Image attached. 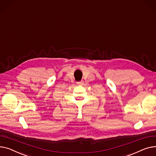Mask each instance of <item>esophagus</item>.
Returning <instances> with one entry per match:
<instances>
[{
  "label": "esophagus",
  "mask_w": 156,
  "mask_h": 156,
  "mask_svg": "<svg viewBox=\"0 0 156 156\" xmlns=\"http://www.w3.org/2000/svg\"><path fill=\"white\" fill-rule=\"evenodd\" d=\"M77 84H78V85H80V86L84 85V81H80V82H77Z\"/></svg>",
  "instance_id": "obj_1"
}]
</instances>
